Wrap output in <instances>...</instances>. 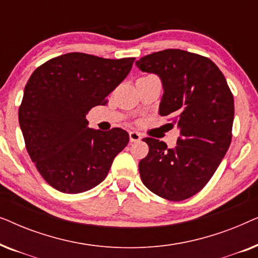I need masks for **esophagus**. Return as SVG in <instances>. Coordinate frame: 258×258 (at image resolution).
<instances>
[{"instance_id":"34e87169","label":"esophagus","mask_w":258,"mask_h":258,"mask_svg":"<svg viewBox=\"0 0 258 258\" xmlns=\"http://www.w3.org/2000/svg\"><path fill=\"white\" fill-rule=\"evenodd\" d=\"M129 137H130V142H139L142 139L140 133L137 132H129Z\"/></svg>"}]
</instances>
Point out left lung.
<instances>
[{"instance_id": "left-lung-1", "label": "left lung", "mask_w": 258, "mask_h": 258, "mask_svg": "<svg viewBox=\"0 0 258 258\" xmlns=\"http://www.w3.org/2000/svg\"><path fill=\"white\" fill-rule=\"evenodd\" d=\"M144 73L160 77L161 116H171L179 137L169 149L147 137L149 153L140 161L143 184L169 201L189 199L203 189L227 154L234 122V97L211 59L181 49H165L136 61Z\"/></svg>"}]
</instances>
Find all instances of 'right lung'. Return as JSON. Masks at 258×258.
Wrapping results in <instances>:
<instances>
[{
	"mask_svg": "<svg viewBox=\"0 0 258 258\" xmlns=\"http://www.w3.org/2000/svg\"><path fill=\"white\" fill-rule=\"evenodd\" d=\"M134 57L69 52L31 74L19 109L28 154L48 184L79 194L100 184L129 142L125 130L91 129L86 118L128 76Z\"/></svg>",
	"mask_w": 258,
	"mask_h": 258,
	"instance_id": "right-lung-1",
	"label": "right lung"
}]
</instances>
